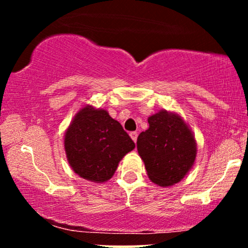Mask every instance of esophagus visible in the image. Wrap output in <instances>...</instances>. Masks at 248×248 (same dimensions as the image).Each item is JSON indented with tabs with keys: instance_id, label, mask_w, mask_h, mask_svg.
I'll return each instance as SVG.
<instances>
[{
	"instance_id": "1",
	"label": "esophagus",
	"mask_w": 248,
	"mask_h": 248,
	"mask_svg": "<svg viewBox=\"0 0 248 248\" xmlns=\"http://www.w3.org/2000/svg\"><path fill=\"white\" fill-rule=\"evenodd\" d=\"M130 135V138H132V140L134 141V142H136V140H138V133L136 132H132L129 134Z\"/></svg>"
}]
</instances>
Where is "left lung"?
<instances>
[{
  "mask_svg": "<svg viewBox=\"0 0 248 248\" xmlns=\"http://www.w3.org/2000/svg\"><path fill=\"white\" fill-rule=\"evenodd\" d=\"M148 124L149 128L139 135L136 142L148 177L160 186H173L195 164V135L181 115L168 110L150 115Z\"/></svg>",
  "mask_w": 248,
  "mask_h": 248,
  "instance_id": "8db88e82",
  "label": "left lung"
}]
</instances>
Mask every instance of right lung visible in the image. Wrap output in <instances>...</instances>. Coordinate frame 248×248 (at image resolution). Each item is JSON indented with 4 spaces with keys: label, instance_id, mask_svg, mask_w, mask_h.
Segmentation results:
<instances>
[{
    "label": "right lung",
    "instance_id": "obj_1",
    "mask_svg": "<svg viewBox=\"0 0 248 248\" xmlns=\"http://www.w3.org/2000/svg\"><path fill=\"white\" fill-rule=\"evenodd\" d=\"M64 148L77 175L104 183L112 178L119 162L135 143L106 109L87 105L79 109L65 132Z\"/></svg>",
    "mask_w": 248,
    "mask_h": 248
}]
</instances>
